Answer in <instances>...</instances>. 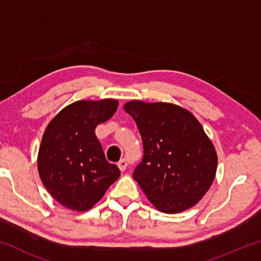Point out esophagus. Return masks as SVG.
Listing matches in <instances>:
<instances>
[{"label": "esophagus", "mask_w": 261, "mask_h": 261, "mask_svg": "<svg viewBox=\"0 0 261 261\" xmlns=\"http://www.w3.org/2000/svg\"><path fill=\"white\" fill-rule=\"evenodd\" d=\"M117 166H118V168H120L121 171H124L127 167V160L126 159H122V160L118 161Z\"/></svg>", "instance_id": "esophagus-1"}]
</instances>
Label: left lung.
<instances>
[{"label":"left lung","mask_w":261,"mask_h":261,"mask_svg":"<svg viewBox=\"0 0 261 261\" xmlns=\"http://www.w3.org/2000/svg\"><path fill=\"white\" fill-rule=\"evenodd\" d=\"M143 139L144 156L134 178L156 208L175 214L191 208L215 178L218 155L196 117L179 106L124 105Z\"/></svg>","instance_id":"obj_1"}]
</instances>
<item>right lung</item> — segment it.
Returning a JSON list of instances; mask_svg holds the SVG:
<instances>
[{"label":"right lung","mask_w":261,"mask_h":261,"mask_svg":"<svg viewBox=\"0 0 261 261\" xmlns=\"http://www.w3.org/2000/svg\"><path fill=\"white\" fill-rule=\"evenodd\" d=\"M118 101H76L53 118L43 134L38 170L50 196L69 210H90L120 177L106 160L95 127L112 118Z\"/></svg>","instance_id":"obj_1"}]
</instances>
